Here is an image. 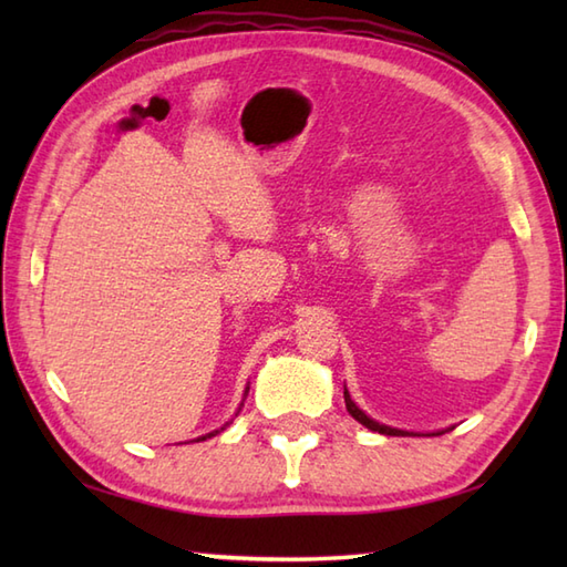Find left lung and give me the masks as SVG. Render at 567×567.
<instances>
[{
	"instance_id": "8db88e82",
	"label": "left lung",
	"mask_w": 567,
	"mask_h": 567,
	"mask_svg": "<svg viewBox=\"0 0 567 567\" xmlns=\"http://www.w3.org/2000/svg\"><path fill=\"white\" fill-rule=\"evenodd\" d=\"M343 400H346V409L348 414H351L355 421H360L365 429L370 431H378V433H384V436H419V433L414 431H404V429H394V426H388V424H380V421H375L372 416H368L363 409H360L353 400H351V392H348V388L343 384ZM439 433H445V431H436V433H426V436H439Z\"/></svg>"
}]
</instances>
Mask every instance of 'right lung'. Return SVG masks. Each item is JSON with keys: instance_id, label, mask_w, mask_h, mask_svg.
Returning <instances> with one entry per match:
<instances>
[{"instance_id": "obj_1", "label": "right lung", "mask_w": 567, "mask_h": 567, "mask_svg": "<svg viewBox=\"0 0 567 567\" xmlns=\"http://www.w3.org/2000/svg\"><path fill=\"white\" fill-rule=\"evenodd\" d=\"M248 390H250V388H246V392H244V402H246V394H248ZM244 402H240V406H244ZM240 406H238V412H240ZM238 412H236V416H238ZM231 421H234V419H231ZM231 421H226V424H224V426H221V429H216V431H212V433H207V436H199V439H197V441H207V439H212V436H216V433H221V431H224V429H226V426H228V424H231Z\"/></svg>"}]
</instances>
